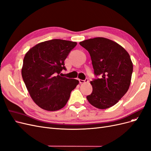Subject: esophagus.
I'll use <instances>...</instances> for the list:
<instances>
[{"instance_id":"34e87169","label":"esophagus","mask_w":151,"mask_h":151,"mask_svg":"<svg viewBox=\"0 0 151 151\" xmlns=\"http://www.w3.org/2000/svg\"><path fill=\"white\" fill-rule=\"evenodd\" d=\"M79 81H80V84H82V83H85L88 82V78H86L85 80H79Z\"/></svg>"}]
</instances>
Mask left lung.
<instances>
[{"label": "left lung", "instance_id": "left-lung-1", "mask_svg": "<svg viewBox=\"0 0 151 151\" xmlns=\"http://www.w3.org/2000/svg\"><path fill=\"white\" fill-rule=\"evenodd\" d=\"M91 56L94 73L100 78L90 81L93 91L86 96L99 109L115 105L128 91L133 64L127 51L118 43L105 37H95L80 42Z\"/></svg>", "mask_w": 151, "mask_h": 151}]
</instances>
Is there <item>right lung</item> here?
I'll return each mask as SVG.
<instances>
[{
	"label": "right lung",
	"instance_id": "right-lung-1",
	"mask_svg": "<svg viewBox=\"0 0 151 151\" xmlns=\"http://www.w3.org/2000/svg\"><path fill=\"white\" fill-rule=\"evenodd\" d=\"M76 45L55 39L38 43L26 52L22 76L32 99L40 108L47 111L63 108L78 85V80L60 75L66 70L65 59Z\"/></svg>",
	"mask_w": 151,
	"mask_h": 151
}]
</instances>
